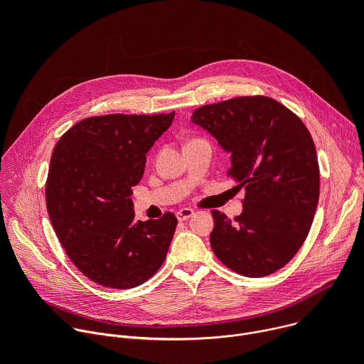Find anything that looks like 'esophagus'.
<instances>
[{"label": "esophagus", "mask_w": 364, "mask_h": 364, "mask_svg": "<svg viewBox=\"0 0 364 364\" xmlns=\"http://www.w3.org/2000/svg\"><path fill=\"white\" fill-rule=\"evenodd\" d=\"M193 215H194V210L187 209V207H184V209H180V210L176 213V216H177V219H178L180 222H184V220L190 219Z\"/></svg>", "instance_id": "obj_1"}]
</instances>
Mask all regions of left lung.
<instances>
[{
  "instance_id": "obj_1",
  "label": "left lung",
  "mask_w": 364,
  "mask_h": 364,
  "mask_svg": "<svg viewBox=\"0 0 364 364\" xmlns=\"http://www.w3.org/2000/svg\"><path fill=\"white\" fill-rule=\"evenodd\" d=\"M191 121L230 154L228 176L246 191L233 222L212 212L215 255L243 277L274 274L299 250L317 210L320 168L309 131L282 103L259 95L204 105Z\"/></svg>"
}]
</instances>
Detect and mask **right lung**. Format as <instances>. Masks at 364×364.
<instances>
[{
    "label": "right lung",
    "instance_id": "add662e5",
    "mask_svg": "<svg viewBox=\"0 0 364 364\" xmlns=\"http://www.w3.org/2000/svg\"><path fill=\"white\" fill-rule=\"evenodd\" d=\"M174 114L86 118L55 146L46 183L47 212L70 261L99 285L135 288L167 256L176 216L167 212L159 220H135L131 188Z\"/></svg>",
    "mask_w": 364,
    "mask_h": 364
}]
</instances>
